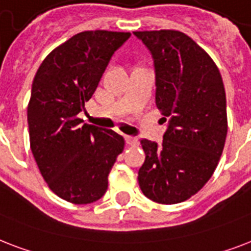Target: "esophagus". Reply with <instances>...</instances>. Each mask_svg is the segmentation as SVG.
<instances>
[{
	"label": "esophagus",
	"mask_w": 251,
	"mask_h": 251,
	"mask_svg": "<svg viewBox=\"0 0 251 251\" xmlns=\"http://www.w3.org/2000/svg\"><path fill=\"white\" fill-rule=\"evenodd\" d=\"M125 140H126V144H129L131 147H136L139 144V140L138 138L135 136H131V135H125Z\"/></svg>",
	"instance_id": "obj_1"
}]
</instances>
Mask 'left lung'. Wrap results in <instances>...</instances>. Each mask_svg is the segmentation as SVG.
Returning <instances> with one entry per match:
<instances>
[{
	"instance_id": "8db88e82",
	"label": "left lung",
	"mask_w": 251,
	"mask_h": 251,
	"mask_svg": "<svg viewBox=\"0 0 251 251\" xmlns=\"http://www.w3.org/2000/svg\"><path fill=\"white\" fill-rule=\"evenodd\" d=\"M152 54L156 105L168 117L158 146L143 139L138 172L144 196L173 205L196 195L211 178L227 136V105L221 72L187 34L161 29L134 32Z\"/></svg>"
}]
</instances>
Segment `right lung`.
<instances>
[{"label": "right lung", "mask_w": 251, "mask_h": 251, "mask_svg": "<svg viewBox=\"0 0 251 251\" xmlns=\"http://www.w3.org/2000/svg\"><path fill=\"white\" fill-rule=\"evenodd\" d=\"M129 32L85 30L41 63L28 103L30 150L49 188L68 202L100 199L124 151L117 132L83 124L78 113L97 90L112 55Z\"/></svg>", "instance_id": "add662e5"}]
</instances>
